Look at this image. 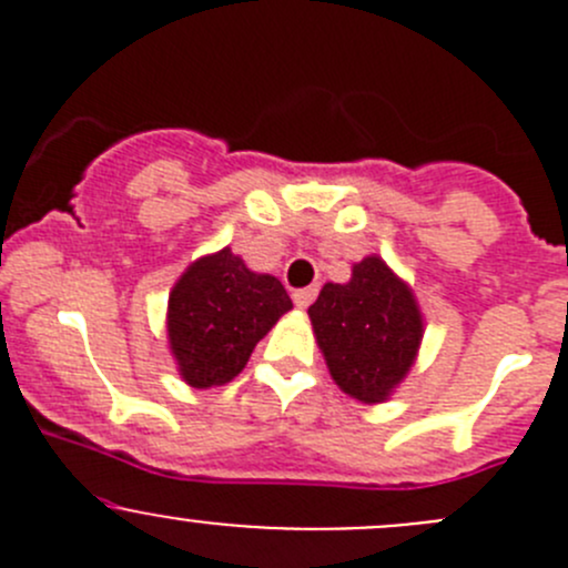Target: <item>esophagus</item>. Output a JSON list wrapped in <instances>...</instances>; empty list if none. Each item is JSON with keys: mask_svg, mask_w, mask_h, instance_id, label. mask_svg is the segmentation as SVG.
Segmentation results:
<instances>
[{"mask_svg": "<svg viewBox=\"0 0 568 568\" xmlns=\"http://www.w3.org/2000/svg\"><path fill=\"white\" fill-rule=\"evenodd\" d=\"M313 300H316V288H313V285H311V288H296L294 291V305L296 307H307Z\"/></svg>", "mask_w": 568, "mask_h": 568, "instance_id": "obj_1", "label": "esophagus"}]
</instances>
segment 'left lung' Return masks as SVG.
Masks as SVG:
<instances>
[{
  "instance_id": "left-lung-1",
  "label": "left lung",
  "mask_w": 568,
  "mask_h": 568,
  "mask_svg": "<svg viewBox=\"0 0 568 568\" xmlns=\"http://www.w3.org/2000/svg\"><path fill=\"white\" fill-rule=\"evenodd\" d=\"M307 313L332 379L352 398L379 404L415 363L420 311L376 255L359 261L348 283H326Z\"/></svg>"
}]
</instances>
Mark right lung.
Masks as SVG:
<instances>
[{"label":"right lung","instance_id":"add662e5","mask_svg":"<svg viewBox=\"0 0 568 568\" xmlns=\"http://www.w3.org/2000/svg\"><path fill=\"white\" fill-rule=\"evenodd\" d=\"M291 307L277 277L250 272L231 250L194 261L175 283L168 313L181 376L200 390L231 382Z\"/></svg>","mask_w":568,"mask_h":568}]
</instances>
